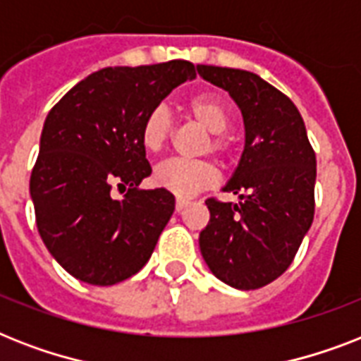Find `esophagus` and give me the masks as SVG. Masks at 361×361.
Returning a JSON list of instances; mask_svg holds the SVG:
<instances>
[{"instance_id":"1","label":"esophagus","mask_w":361,"mask_h":361,"mask_svg":"<svg viewBox=\"0 0 361 361\" xmlns=\"http://www.w3.org/2000/svg\"><path fill=\"white\" fill-rule=\"evenodd\" d=\"M187 200H183V198H178V200H176V212H178V214H181V212H183V209L187 208Z\"/></svg>"}]
</instances>
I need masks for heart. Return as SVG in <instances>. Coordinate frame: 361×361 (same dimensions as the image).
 Returning <instances> with one entry per match:
<instances>
[{"label":"heart","instance_id":"heart-1","mask_svg":"<svg viewBox=\"0 0 361 361\" xmlns=\"http://www.w3.org/2000/svg\"><path fill=\"white\" fill-rule=\"evenodd\" d=\"M189 118L198 123L208 136L200 144V152L214 153L228 163L232 157V140L225 130L231 125V110L223 99L212 93L197 95L187 101ZM172 136V120L164 109L149 110L140 125V142L147 152L157 153L169 144ZM217 169L206 159H166L153 170L155 185L176 197H192L217 183Z\"/></svg>","mask_w":361,"mask_h":361}]
</instances>
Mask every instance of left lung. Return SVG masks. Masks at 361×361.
<instances>
[{"label": "left lung", "instance_id": "1", "mask_svg": "<svg viewBox=\"0 0 361 361\" xmlns=\"http://www.w3.org/2000/svg\"><path fill=\"white\" fill-rule=\"evenodd\" d=\"M197 69L231 93L245 125V147L225 187L240 202L206 200L209 223L200 232V251L217 279L255 290L285 274L313 223L317 157L285 93L249 71Z\"/></svg>", "mask_w": 361, "mask_h": 361}]
</instances>
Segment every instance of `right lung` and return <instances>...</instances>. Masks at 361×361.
I'll use <instances>...</instances> for the list:
<instances>
[{"mask_svg":"<svg viewBox=\"0 0 361 361\" xmlns=\"http://www.w3.org/2000/svg\"><path fill=\"white\" fill-rule=\"evenodd\" d=\"M195 76V65L183 59L106 67L48 112L30 192L44 245L76 279L116 285L152 257L176 200L164 189H138L152 174L140 125ZM114 186L130 187L121 201L111 197Z\"/></svg>","mask_w":361,"mask_h":361,"instance_id":"obj_1","label":"right lung"}]
</instances>
